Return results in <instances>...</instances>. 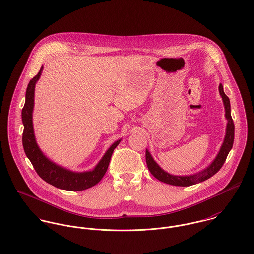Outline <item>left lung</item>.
Segmentation results:
<instances>
[{
    "instance_id": "obj_1",
    "label": "left lung",
    "mask_w": 254,
    "mask_h": 254,
    "mask_svg": "<svg viewBox=\"0 0 254 254\" xmlns=\"http://www.w3.org/2000/svg\"><path fill=\"white\" fill-rule=\"evenodd\" d=\"M219 92H220V95H221V97L223 99V102H224L225 111H226V118L228 120V124H227V132H226V137H225L224 143L221 146V149H220L215 160L205 170H203V171H201V172H199L195 175L174 176V175H170L167 172H165L164 170H162L156 164V162L153 160L150 153L147 150H145V161H146L147 168L150 171V173L157 180L164 182V183L169 184V185H173V186L188 187V186H191V185H194V184H197V183H200V182L205 181V180L209 179L210 177H212L214 174H216L218 171L221 169V167L223 166L224 162L226 161V158H227V156H228V154H229V152H230V150L233 146V144H234L235 125H234L233 118L231 116L230 100L225 95V93L223 91L222 84H220V86H219Z\"/></svg>"
}]
</instances>
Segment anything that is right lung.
Wrapping results in <instances>:
<instances>
[{
    "instance_id": "add662e5",
    "label": "right lung",
    "mask_w": 254,
    "mask_h": 254,
    "mask_svg": "<svg viewBox=\"0 0 254 254\" xmlns=\"http://www.w3.org/2000/svg\"><path fill=\"white\" fill-rule=\"evenodd\" d=\"M43 67H41L40 71L37 73L29 82L26 96H25V104L22 109L21 116L22 122L24 125L23 134H22V145L25 151L26 156L31 161L37 174L44 181L66 190H83L89 189L102 180L104 175L106 174L109 167L110 157L114 148L120 143V140L115 142L106 152L102 160L96 166L93 171L84 172V173H74L64 169L52 161H50L39 149L35 141L34 133H33V125H32V110L34 106V89Z\"/></svg>"
}]
</instances>
